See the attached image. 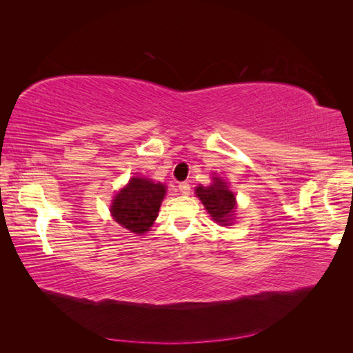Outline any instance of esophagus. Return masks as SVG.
<instances>
[{
    "label": "esophagus",
    "mask_w": 353,
    "mask_h": 353,
    "mask_svg": "<svg viewBox=\"0 0 353 353\" xmlns=\"http://www.w3.org/2000/svg\"><path fill=\"white\" fill-rule=\"evenodd\" d=\"M179 191H181L182 194H190V191H191V186H190V183H188V182H182V183H179Z\"/></svg>",
    "instance_id": "obj_1"
}]
</instances>
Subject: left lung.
Returning <instances> with one entry per match:
<instances>
[{
    "label": "left lung",
    "mask_w": 353,
    "mask_h": 353,
    "mask_svg": "<svg viewBox=\"0 0 353 353\" xmlns=\"http://www.w3.org/2000/svg\"><path fill=\"white\" fill-rule=\"evenodd\" d=\"M196 194L216 223L224 226L230 224V216L234 215L235 209V197L220 177H214L211 186H197Z\"/></svg>",
    "instance_id": "1"
}]
</instances>
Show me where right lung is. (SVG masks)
I'll return each mask as SVG.
<instances>
[{
  "label": "right lung",
  "mask_w": 353,
  "mask_h": 353,
  "mask_svg": "<svg viewBox=\"0 0 353 353\" xmlns=\"http://www.w3.org/2000/svg\"><path fill=\"white\" fill-rule=\"evenodd\" d=\"M165 196V186L148 179L133 177L112 203V216L133 234H144L154 223Z\"/></svg>",
  "instance_id": "obj_1"
}]
</instances>
